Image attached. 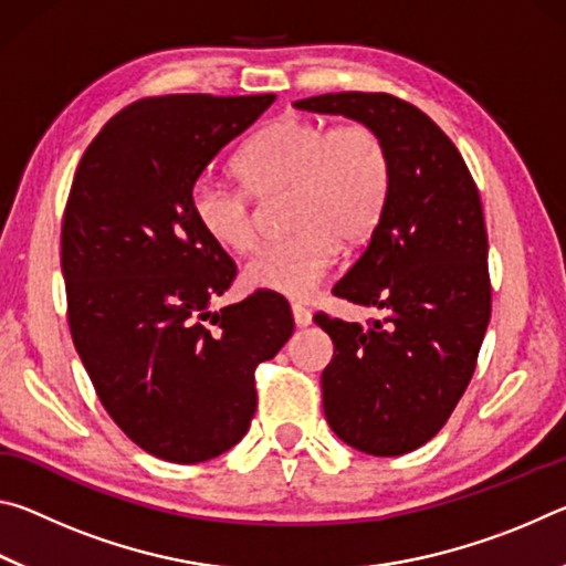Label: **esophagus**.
<instances>
[{
    "instance_id": "obj_1",
    "label": "esophagus",
    "mask_w": 566,
    "mask_h": 566,
    "mask_svg": "<svg viewBox=\"0 0 566 566\" xmlns=\"http://www.w3.org/2000/svg\"><path fill=\"white\" fill-rule=\"evenodd\" d=\"M292 317L296 327H306L312 322V312L304 304H292Z\"/></svg>"
}]
</instances>
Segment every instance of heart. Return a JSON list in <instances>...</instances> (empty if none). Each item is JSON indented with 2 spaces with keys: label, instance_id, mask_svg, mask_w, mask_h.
<instances>
[{
  "label": "heart",
  "instance_id": "b5f03b06",
  "mask_svg": "<svg viewBox=\"0 0 566 566\" xmlns=\"http://www.w3.org/2000/svg\"><path fill=\"white\" fill-rule=\"evenodd\" d=\"M244 187L199 179L191 214L217 247L234 254L256 244L252 195L290 191L284 224L292 234L262 247L244 270L254 290L306 296L329 272L337 244L359 247L387 214L395 159L375 124L284 117L264 127L237 157Z\"/></svg>",
  "mask_w": 566,
  "mask_h": 566
}]
</instances>
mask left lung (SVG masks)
<instances>
[{
  "label": "left lung",
  "instance_id": "obj_1",
  "mask_svg": "<svg viewBox=\"0 0 566 566\" xmlns=\"http://www.w3.org/2000/svg\"><path fill=\"white\" fill-rule=\"evenodd\" d=\"M294 107L344 114L385 134L395 159L387 214L332 294L377 306L367 324L314 314L334 344L322 371L324 417L375 457L427 444L472 381L492 317L482 199L454 142L399 97L337 92Z\"/></svg>",
  "mask_w": 566,
  "mask_h": 566
}]
</instances>
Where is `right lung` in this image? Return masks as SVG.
<instances>
[{
	"label": "right lung",
	"instance_id": "obj_1",
	"mask_svg": "<svg viewBox=\"0 0 566 566\" xmlns=\"http://www.w3.org/2000/svg\"><path fill=\"white\" fill-rule=\"evenodd\" d=\"M274 94H165L104 124L74 171L62 274L76 354L134 444L175 464L232 449L256 409L254 369L292 337L284 296L209 312L237 266L191 214V189Z\"/></svg>",
	"mask_w": 566,
	"mask_h": 566
}]
</instances>
